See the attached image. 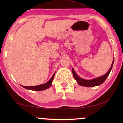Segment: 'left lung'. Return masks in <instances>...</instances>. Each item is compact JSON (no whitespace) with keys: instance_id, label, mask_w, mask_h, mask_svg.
I'll list each match as a JSON object with an SVG mask.
<instances>
[{"instance_id":"1","label":"left lung","mask_w":123,"mask_h":123,"mask_svg":"<svg viewBox=\"0 0 123 123\" xmlns=\"http://www.w3.org/2000/svg\"><path fill=\"white\" fill-rule=\"evenodd\" d=\"M113 64H114V59H113V61H112L111 66L110 67V68L108 70V72H107L105 75H102L101 77H98V78H94L93 80H85V79H83L80 78V77H78L76 74V73L75 72L73 68H72V73H73L74 78L75 80H77V83H78V85L82 86H84V87H95V86H97L101 85V84L103 83V82H104V81H105L106 80L107 77H108L111 70L112 69V66H113Z\"/></svg>"}]
</instances>
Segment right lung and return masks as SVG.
<instances>
[{"instance_id": "right-lung-1", "label": "right lung", "mask_w": 123, "mask_h": 123, "mask_svg": "<svg viewBox=\"0 0 123 123\" xmlns=\"http://www.w3.org/2000/svg\"><path fill=\"white\" fill-rule=\"evenodd\" d=\"M55 72L54 73V74L51 79L49 80L48 82H46V83L45 84H43V85H37V86H22L23 88L27 89V90H33V91H43V90H45L46 89H48L49 88V87L51 86L52 85V82H53Z\"/></svg>"}]
</instances>
